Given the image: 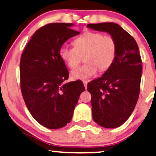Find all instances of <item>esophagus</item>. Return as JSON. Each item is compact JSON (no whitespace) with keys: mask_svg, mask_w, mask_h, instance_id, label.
<instances>
[{"mask_svg":"<svg viewBox=\"0 0 156 156\" xmlns=\"http://www.w3.org/2000/svg\"><path fill=\"white\" fill-rule=\"evenodd\" d=\"M83 85H84L85 88H86H86H87V84H88V82L86 81V80H83Z\"/></svg>","mask_w":156,"mask_h":156,"instance_id":"obj_1","label":"esophagus"}]
</instances>
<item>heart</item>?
Masks as SVG:
<instances>
[{
    "mask_svg": "<svg viewBox=\"0 0 156 156\" xmlns=\"http://www.w3.org/2000/svg\"><path fill=\"white\" fill-rule=\"evenodd\" d=\"M74 47L62 46L60 57L71 69L76 68L84 56L85 63L71 72L75 80H86L112 66L116 55L117 44L114 38L101 33L87 31L73 41Z\"/></svg>",
    "mask_w": 156,
    "mask_h": 156,
    "instance_id": "b5f03b06",
    "label": "heart"
}]
</instances>
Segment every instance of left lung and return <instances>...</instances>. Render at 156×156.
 <instances>
[{"label": "left lung", "mask_w": 156, "mask_h": 156, "mask_svg": "<svg viewBox=\"0 0 156 156\" xmlns=\"http://www.w3.org/2000/svg\"><path fill=\"white\" fill-rule=\"evenodd\" d=\"M87 27L107 32L117 44L112 66L101 77L88 83L87 90L91 95L94 122L105 128L118 127L133 113L139 98L143 67L138 46L117 23H89Z\"/></svg>", "instance_id": "obj_1"}]
</instances>
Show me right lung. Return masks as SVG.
I'll list each match as a JSON object with an SVG mask.
<instances>
[{"label":"right lung","mask_w":156,"mask_h":156,"mask_svg":"<svg viewBox=\"0 0 156 156\" xmlns=\"http://www.w3.org/2000/svg\"><path fill=\"white\" fill-rule=\"evenodd\" d=\"M73 23H52L37 30L26 46L20 62L21 90L27 107L40 125L63 127L71 121L80 94L81 80L65 83L69 73L60 49L80 32Z\"/></svg>","instance_id":"obj_1"}]
</instances>
